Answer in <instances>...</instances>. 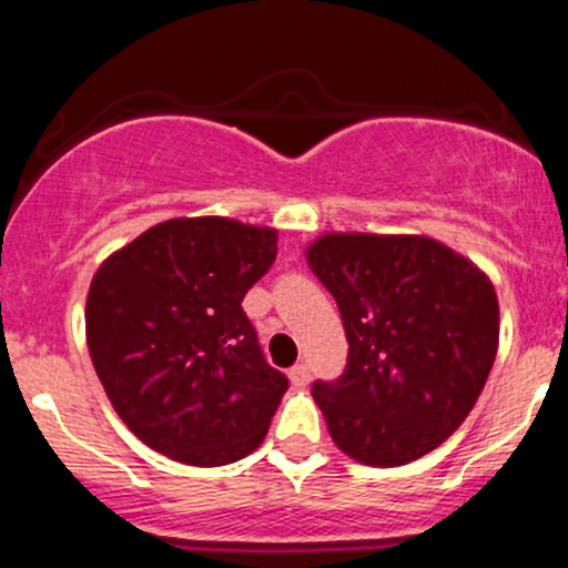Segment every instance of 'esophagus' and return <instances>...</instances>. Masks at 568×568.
<instances>
[{
  "instance_id": "esophagus-1",
  "label": "esophagus",
  "mask_w": 568,
  "mask_h": 568,
  "mask_svg": "<svg viewBox=\"0 0 568 568\" xmlns=\"http://www.w3.org/2000/svg\"><path fill=\"white\" fill-rule=\"evenodd\" d=\"M288 379L293 387H306V382H310V368H306L304 363H296V366L288 371Z\"/></svg>"
}]
</instances>
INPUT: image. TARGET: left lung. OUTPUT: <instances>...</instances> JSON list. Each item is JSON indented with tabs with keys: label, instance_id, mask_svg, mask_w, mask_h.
<instances>
[{
	"label": "left lung",
	"instance_id": "8db88e82",
	"mask_svg": "<svg viewBox=\"0 0 568 568\" xmlns=\"http://www.w3.org/2000/svg\"><path fill=\"white\" fill-rule=\"evenodd\" d=\"M336 298L349 357L312 387L349 459L400 467L467 419L499 347V302L478 264L427 234L325 232L304 251Z\"/></svg>",
	"mask_w": 568,
	"mask_h": 568
}]
</instances>
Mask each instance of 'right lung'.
I'll list each match as a JSON object with an SVG mask.
<instances>
[{
  "mask_svg": "<svg viewBox=\"0 0 568 568\" xmlns=\"http://www.w3.org/2000/svg\"><path fill=\"white\" fill-rule=\"evenodd\" d=\"M277 256V230L168 219L98 266L84 336L120 419L154 452L221 467L262 446L288 379L264 361L243 296Z\"/></svg>",
  "mask_w": 568,
  "mask_h": 568,
  "instance_id": "1",
  "label": "right lung"
}]
</instances>
